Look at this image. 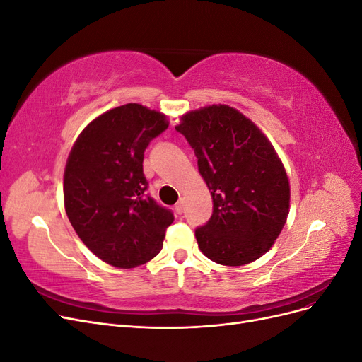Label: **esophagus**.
I'll return each instance as SVG.
<instances>
[{"mask_svg": "<svg viewBox=\"0 0 362 362\" xmlns=\"http://www.w3.org/2000/svg\"><path fill=\"white\" fill-rule=\"evenodd\" d=\"M175 211H177L178 214H182L184 211V201L180 199L177 204H175Z\"/></svg>", "mask_w": 362, "mask_h": 362, "instance_id": "esophagus-1", "label": "esophagus"}]
</instances>
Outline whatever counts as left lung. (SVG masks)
<instances>
[{"label":"left lung","mask_w":362,"mask_h":362,"mask_svg":"<svg viewBox=\"0 0 362 362\" xmlns=\"http://www.w3.org/2000/svg\"><path fill=\"white\" fill-rule=\"evenodd\" d=\"M194 151L211 192L213 214L194 235L202 254L222 266H245L275 243L290 208V184L261 129L229 105L189 112L175 127Z\"/></svg>","instance_id":"1"}]
</instances>
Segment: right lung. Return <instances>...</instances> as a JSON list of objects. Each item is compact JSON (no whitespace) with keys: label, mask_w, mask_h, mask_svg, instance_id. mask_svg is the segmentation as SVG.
Masks as SVG:
<instances>
[{"label":"right lung","mask_w":362,"mask_h":362,"mask_svg":"<svg viewBox=\"0 0 362 362\" xmlns=\"http://www.w3.org/2000/svg\"><path fill=\"white\" fill-rule=\"evenodd\" d=\"M168 127L163 113L125 104L93 119L71 149L64 210L81 242L107 264L133 269L163 247L173 214L146 193L144 157Z\"/></svg>","instance_id":"1"}]
</instances>
